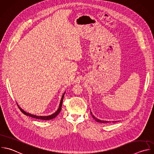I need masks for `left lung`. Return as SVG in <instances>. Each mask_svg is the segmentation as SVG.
I'll use <instances>...</instances> for the list:
<instances>
[{"mask_svg":"<svg viewBox=\"0 0 154 154\" xmlns=\"http://www.w3.org/2000/svg\"><path fill=\"white\" fill-rule=\"evenodd\" d=\"M91 114L92 115V114H91ZM92 117H93V118L96 120V121H97V122H99V123H108V122H108V121H103V120H99V119H97V118H96L93 115H92Z\"/></svg>","mask_w":154,"mask_h":154,"instance_id":"8db88e82","label":"left lung"}]
</instances>
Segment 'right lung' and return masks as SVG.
<instances>
[{
	"label": "right lung",
	"mask_w": 154,
	"mask_h": 154,
	"mask_svg": "<svg viewBox=\"0 0 154 154\" xmlns=\"http://www.w3.org/2000/svg\"><path fill=\"white\" fill-rule=\"evenodd\" d=\"M64 94H63L62 97H61V102H60V106L58 109V110L55 112L53 114L51 115V116H35V115H33V114H29L28 112H26L25 111H24L23 109H22V108H20L19 106V108L20 109V111L25 115L28 116H29V117H33V118H35V119H41V120H51V119H52L54 118H55L57 116H58V114L60 113V112L61 111V106H62V104H63V97H64Z\"/></svg>",
	"instance_id": "right-lung-1"
}]
</instances>
